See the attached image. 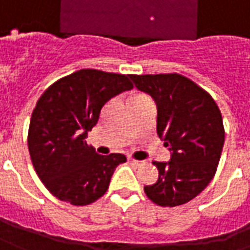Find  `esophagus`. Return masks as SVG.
<instances>
[{
  "label": "esophagus",
  "mask_w": 250,
  "mask_h": 250,
  "mask_svg": "<svg viewBox=\"0 0 250 250\" xmlns=\"http://www.w3.org/2000/svg\"><path fill=\"white\" fill-rule=\"evenodd\" d=\"M128 162L132 164V165H135V167H139V165H141V161H137V160H134V158H131V157H128Z\"/></svg>",
  "instance_id": "esophagus-1"
}]
</instances>
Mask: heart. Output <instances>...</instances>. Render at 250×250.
Masks as SVG:
<instances>
[{
	"mask_svg": "<svg viewBox=\"0 0 250 250\" xmlns=\"http://www.w3.org/2000/svg\"><path fill=\"white\" fill-rule=\"evenodd\" d=\"M132 97H145L143 95H135V96H132Z\"/></svg>",
	"mask_w": 250,
	"mask_h": 250,
	"instance_id": "1",
	"label": "heart"
}]
</instances>
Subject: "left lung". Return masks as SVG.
<instances>
[{
	"instance_id": "8db88e82",
	"label": "left lung",
	"mask_w": 250,
	"mask_h": 250,
	"mask_svg": "<svg viewBox=\"0 0 250 250\" xmlns=\"http://www.w3.org/2000/svg\"><path fill=\"white\" fill-rule=\"evenodd\" d=\"M130 78L157 105V134L170 160L153 162L158 180L145 187L147 198L174 207L196 198L208 186L225 142L222 115L204 89L180 74H146Z\"/></svg>"
}]
</instances>
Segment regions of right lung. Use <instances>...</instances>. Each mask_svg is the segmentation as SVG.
<instances>
[{"label": "right lung", "mask_w": 250, "mask_h": 250, "mask_svg": "<svg viewBox=\"0 0 250 250\" xmlns=\"http://www.w3.org/2000/svg\"><path fill=\"white\" fill-rule=\"evenodd\" d=\"M130 76L83 69L54 83L38 101L28 131L35 170L55 198L86 206L101 198L125 155H100L86 138L101 108L131 90Z\"/></svg>", "instance_id": "add662e5"}]
</instances>
